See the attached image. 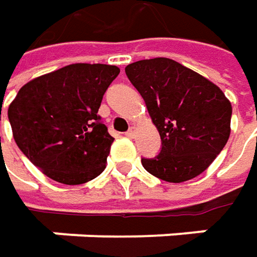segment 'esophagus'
I'll use <instances>...</instances> for the list:
<instances>
[{"label": "esophagus", "mask_w": 257, "mask_h": 257, "mask_svg": "<svg viewBox=\"0 0 257 257\" xmlns=\"http://www.w3.org/2000/svg\"><path fill=\"white\" fill-rule=\"evenodd\" d=\"M135 132H137V128H135V126H131L128 132H126V137H129V138H134V137H135Z\"/></svg>", "instance_id": "34e87169"}]
</instances>
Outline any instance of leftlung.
<instances>
[{
  "mask_svg": "<svg viewBox=\"0 0 257 257\" xmlns=\"http://www.w3.org/2000/svg\"><path fill=\"white\" fill-rule=\"evenodd\" d=\"M131 83L145 100L161 137V152L144 168L168 183L206 171L230 137L231 103L217 84L167 57L131 63Z\"/></svg>",
  "mask_w": 257,
  "mask_h": 257,
  "instance_id": "1",
  "label": "left lung"
}]
</instances>
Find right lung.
Wrapping results in <instances>:
<instances>
[{"mask_svg":"<svg viewBox=\"0 0 257 257\" xmlns=\"http://www.w3.org/2000/svg\"><path fill=\"white\" fill-rule=\"evenodd\" d=\"M119 72L110 64L74 63L18 90L8 106L13 137L44 175L77 185L103 173L113 138L97 110Z\"/></svg>","mask_w":257,"mask_h":257,"instance_id":"1","label":"right lung"}]
</instances>
